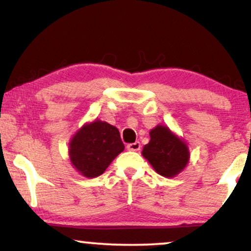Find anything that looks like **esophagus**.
<instances>
[{
    "mask_svg": "<svg viewBox=\"0 0 251 251\" xmlns=\"http://www.w3.org/2000/svg\"><path fill=\"white\" fill-rule=\"evenodd\" d=\"M127 149L131 150V151H139V150L141 149V143L139 141H136L134 143H129V145H127Z\"/></svg>",
    "mask_w": 251,
    "mask_h": 251,
    "instance_id": "esophagus-1",
    "label": "esophagus"
}]
</instances>
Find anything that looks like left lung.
<instances>
[{
	"instance_id": "left-lung-1",
	"label": "left lung",
	"mask_w": 251,
	"mask_h": 251,
	"mask_svg": "<svg viewBox=\"0 0 251 251\" xmlns=\"http://www.w3.org/2000/svg\"><path fill=\"white\" fill-rule=\"evenodd\" d=\"M149 135L150 141L143 147L142 156L158 175L175 178L189 162V148L185 140L164 125H157Z\"/></svg>"
}]
</instances>
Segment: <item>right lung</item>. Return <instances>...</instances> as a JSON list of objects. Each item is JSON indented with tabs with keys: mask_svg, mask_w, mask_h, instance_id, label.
I'll return each instance as SVG.
<instances>
[{
	"mask_svg": "<svg viewBox=\"0 0 251 251\" xmlns=\"http://www.w3.org/2000/svg\"><path fill=\"white\" fill-rule=\"evenodd\" d=\"M125 146L118 128L95 119L75 132L69 143V157L73 168L86 178H96L108 169Z\"/></svg>",
	"mask_w": 251,
	"mask_h": 251,
	"instance_id": "right-lung-1",
	"label": "right lung"
}]
</instances>
